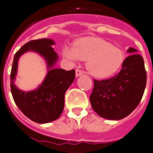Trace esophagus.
I'll return each mask as SVG.
<instances>
[{
	"label": "esophagus",
	"mask_w": 153,
	"mask_h": 153,
	"mask_svg": "<svg viewBox=\"0 0 153 153\" xmlns=\"http://www.w3.org/2000/svg\"><path fill=\"white\" fill-rule=\"evenodd\" d=\"M82 74H83V71L82 70L79 69V68L76 70V76H81Z\"/></svg>",
	"instance_id": "obj_1"
}]
</instances>
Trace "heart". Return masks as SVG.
Instances as JSON below:
<instances>
[{
	"mask_svg": "<svg viewBox=\"0 0 153 153\" xmlns=\"http://www.w3.org/2000/svg\"><path fill=\"white\" fill-rule=\"evenodd\" d=\"M63 56L71 60L78 59L88 61L87 69L97 78L110 76L117 72L124 60V53L105 40L85 38L77 40L73 48H64Z\"/></svg>",
	"mask_w": 153,
	"mask_h": 153,
	"instance_id": "obj_1",
	"label": "heart"
}]
</instances>
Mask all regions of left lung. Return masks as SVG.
Masks as SVG:
<instances>
[{"instance_id":"obj_1","label":"left lung","mask_w":153,"mask_h":153,"mask_svg":"<svg viewBox=\"0 0 153 153\" xmlns=\"http://www.w3.org/2000/svg\"><path fill=\"white\" fill-rule=\"evenodd\" d=\"M120 72L105 80H94L89 96L94 111L106 119L119 120L127 117L140 102L147 82L143 57L130 48Z\"/></svg>"}]
</instances>
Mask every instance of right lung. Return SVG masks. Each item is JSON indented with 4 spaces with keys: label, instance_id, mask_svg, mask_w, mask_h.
Instances as JSON below:
<instances>
[{
    "label": "right lung",
    "instance_id": "right-lung-1",
    "mask_svg": "<svg viewBox=\"0 0 153 153\" xmlns=\"http://www.w3.org/2000/svg\"><path fill=\"white\" fill-rule=\"evenodd\" d=\"M53 40L40 39L26 42L16 52L10 73V89L16 105L25 115L38 123H47L59 118L64 111V94L75 79V70L52 68L58 59L51 45ZM27 50H34L45 57L49 68L45 80L37 90L23 92L14 85L19 57Z\"/></svg>",
    "mask_w": 153,
    "mask_h": 153
}]
</instances>
